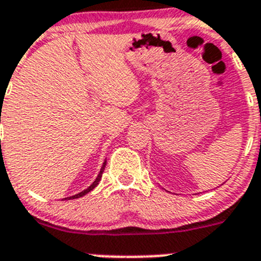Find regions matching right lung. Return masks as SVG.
I'll return each instance as SVG.
<instances>
[{
  "label": "right lung",
  "instance_id": "add662e5",
  "mask_svg": "<svg viewBox=\"0 0 261 261\" xmlns=\"http://www.w3.org/2000/svg\"><path fill=\"white\" fill-rule=\"evenodd\" d=\"M105 165H107V161H105L104 164H102V166H101V170H100V173H98V175H97V178H96L95 179V182L92 183V185H91L90 187H88V189H86L84 190V191H82V192H79V194H76V195H74V196H70V198H66V199H78V198H82V196H84V195L86 194H88V192L90 191H92L93 189H95L96 186H97L98 185V182H100V179H101V177H102V171H104V169H105Z\"/></svg>",
  "mask_w": 261,
  "mask_h": 261
}]
</instances>
